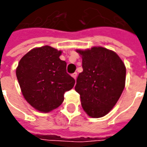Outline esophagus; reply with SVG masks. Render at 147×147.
Segmentation results:
<instances>
[{
  "label": "esophagus",
  "mask_w": 147,
  "mask_h": 147,
  "mask_svg": "<svg viewBox=\"0 0 147 147\" xmlns=\"http://www.w3.org/2000/svg\"><path fill=\"white\" fill-rule=\"evenodd\" d=\"M77 75H78V74H77L76 72H75V73H74V74H72V77H73V78H74V79H76Z\"/></svg>",
  "instance_id": "34e87169"
}]
</instances>
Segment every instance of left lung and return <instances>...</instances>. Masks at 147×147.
Returning a JSON list of instances; mask_svg holds the SVG:
<instances>
[{
    "label": "left lung",
    "mask_w": 147,
    "mask_h": 147,
    "mask_svg": "<svg viewBox=\"0 0 147 147\" xmlns=\"http://www.w3.org/2000/svg\"><path fill=\"white\" fill-rule=\"evenodd\" d=\"M82 70L75 91L80 94L84 111L92 118L107 115L115 105L125 86L126 68L119 56L104 47L78 51Z\"/></svg>",
    "instance_id": "obj_1"
}]
</instances>
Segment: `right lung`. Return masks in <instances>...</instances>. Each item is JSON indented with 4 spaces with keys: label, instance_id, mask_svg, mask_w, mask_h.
I'll return each mask as SVG.
<instances>
[{
    "label": "right lung",
    "instance_id": "right-lung-1",
    "mask_svg": "<svg viewBox=\"0 0 147 147\" xmlns=\"http://www.w3.org/2000/svg\"><path fill=\"white\" fill-rule=\"evenodd\" d=\"M60 51L49 46L34 48L20 59L16 76L22 93L33 108L50 112L59 107L75 80L66 72Z\"/></svg>",
    "mask_w": 147,
    "mask_h": 147
}]
</instances>
